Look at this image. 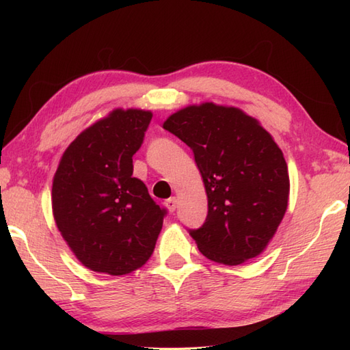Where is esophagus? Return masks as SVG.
<instances>
[{"label":"esophagus","instance_id":"1","mask_svg":"<svg viewBox=\"0 0 350 350\" xmlns=\"http://www.w3.org/2000/svg\"><path fill=\"white\" fill-rule=\"evenodd\" d=\"M165 206L168 207L170 212H174L177 207V198L176 197H170L168 200H165Z\"/></svg>","mask_w":350,"mask_h":350}]
</instances>
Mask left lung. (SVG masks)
Returning a JSON list of instances; mask_svg holds the SVG:
<instances>
[{"label":"left lung","instance_id":"8db88e82","mask_svg":"<svg viewBox=\"0 0 350 350\" xmlns=\"http://www.w3.org/2000/svg\"><path fill=\"white\" fill-rule=\"evenodd\" d=\"M163 129L191 148L203 177L207 217L188 230L200 252L230 266L258 256L288 200L287 163L272 137L241 109L215 103L180 109Z\"/></svg>","mask_w":350,"mask_h":350}]
</instances>
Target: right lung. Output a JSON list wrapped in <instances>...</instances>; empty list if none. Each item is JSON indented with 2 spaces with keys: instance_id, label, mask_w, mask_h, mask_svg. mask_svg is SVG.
<instances>
[{
  "instance_id": "right-lung-1",
  "label": "right lung",
  "mask_w": 350,
  "mask_h": 350,
  "mask_svg": "<svg viewBox=\"0 0 350 350\" xmlns=\"http://www.w3.org/2000/svg\"><path fill=\"white\" fill-rule=\"evenodd\" d=\"M152 113L116 109L85 129L64 152L52 183V211L70 250L88 269L124 275L154 250L167 215L132 177V156Z\"/></svg>"
}]
</instances>
